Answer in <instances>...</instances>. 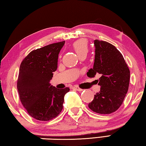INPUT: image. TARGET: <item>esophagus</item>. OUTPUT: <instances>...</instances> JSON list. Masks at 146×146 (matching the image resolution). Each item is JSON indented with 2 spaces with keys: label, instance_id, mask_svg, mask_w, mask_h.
Wrapping results in <instances>:
<instances>
[{
  "label": "esophagus",
  "instance_id": "34e87169",
  "mask_svg": "<svg viewBox=\"0 0 146 146\" xmlns=\"http://www.w3.org/2000/svg\"><path fill=\"white\" fill-rule=\"evenodd\" d=\"M73 90H76V91H82V89H80V88L78 87V86H76V85L73 86Z\"/></svg>",
  "mask_w": 146,
  "mask_h": 146
}]
</instances>
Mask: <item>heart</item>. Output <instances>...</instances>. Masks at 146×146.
<instances>
[{"instance_id": "1", "label": "heart", "mask_w": 146, "mask_h": 146, "mask_svg": "<svg viewBox=\"0 0 146 146\" xmlns=\"http://www.w3.org/2000/svg\"><path fill=\"white\" fill-rule=\"evenodd\" d=\"M73 48L79 56L87 55L88 52V43L85 39H79L73 44Z\"/></svg>"}]
</instances>
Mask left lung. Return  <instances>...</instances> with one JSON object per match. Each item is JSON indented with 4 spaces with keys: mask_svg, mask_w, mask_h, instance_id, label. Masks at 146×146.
Instances as JSON below:
<instances>
[{
    "mask_svg": "<svg viewBox=\"0 0 146 146\" xmlns=\"http://www.w3.org/2000/svg\"><path fill=\"white\" fill-rule=\"evenodd\" d=\"M93 68L89 70V77L101 75L98 84L100 90L95 95L88 107L100 114H110L122 105L129 85L130 71L122 54L106 41L95 40Z\"/></svg>",
    "mask_w": 146,
    "mask_h": 146,
    "instance_id": "8db88e82",
    "label": "left lung"
}]
</instances>
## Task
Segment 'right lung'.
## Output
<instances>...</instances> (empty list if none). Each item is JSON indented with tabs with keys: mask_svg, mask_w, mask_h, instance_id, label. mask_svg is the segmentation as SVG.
<instances>
[{
	"mask_svg": "<svg viewBox=\"0 0 146 146\" xmlns=\"http://www.w3.org/2000/svg\"><path fill=\"white\" fill-rule=\"evenodd\" d=\"M65 41L31 51L22 62L17 80L20 99L28 114L36 120L48 121L57 117L63 108L64 95L70 88L51 85L56 70L58 54Z\"/></svg>",
	"mask_w": 146,
	"mask_h": 146,
	"instance_id": "obj_1",
	"label": "right lung"
}]
</instances>
